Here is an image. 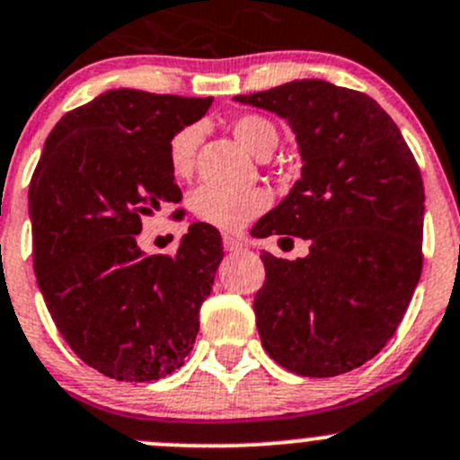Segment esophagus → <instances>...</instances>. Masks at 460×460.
I'll return each mask as SVG.
<instances>
[{"mask_svg":"<svg viewBox=\"0 0 460 460\" xmlns=\"http://www.w3.org/2000/svg\"><path fill=\"white\" fill-rule=\"evenodd\" d=\"M222 244H225V252H231V253L243 252L244 247V244L240 243L238 238H234V235H225V238H222Z\"/></svg>","mask_w":460,"mask_h":460,"instance_id":"1","label":"esophagus"}]
</instances>
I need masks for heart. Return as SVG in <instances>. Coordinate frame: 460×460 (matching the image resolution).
Wrapping results in <instances>:
<instances>
[{"label":"heart","instance_id":"b5f03b06","mask_svg":"<svg viewBox=\"0 0 460 460\" xmlns=\"http://www.w3.org/2000/svg\"><path fill=\"white\" fill-rule=\"evenodd\" d=\"M235 140L243 144L253 155L271 153L278 144V131L262 115H240L231 122ZM198 142H200V128L184 127L171 137L169 169L173 178L184 180L191 175L193 160H196ZM271 198L262 189H249V191H225L216 187H200L191 196V208L202 222L217 226L225 231H238L249 220L260 216L269 207Z\"/></svg>","mask_w":460,"mask_h":460}]
</instances>
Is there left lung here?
<instances>
[{
	"label": "left lung",
	"instance_id": "left-lung-1",
	"mask_svg": "<svg viewBox=\"0 0 460 460\" xmlns=\"http://www.w3.org/2000/svg\"><path fill=\"white\" fill-rule=\"evenodd\" d=\"M235 102L285 118L303 169L258 238L298 235L309 256L262 253L260 341L289 372L327 378L372 360L394 336L423 269L425 191L394 119L369 95L294 80Z\"/></svg>",
	"mask_w": 460,
	"mask_h": 460
}]
</instances>
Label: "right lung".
Wrapping results in <instances>:
<instances>
[{
    "mask_svg": "<svg viewBox=\"0 0 460 460\" xmlns=\"http://www.w3.org/2000/svg\"><path fill=\"white\" fill-rule=\"evenodd\" d=\"M208 106L211 97L106 91L55 124L32 173L37 285L68 347L109 378H164L196 342L220 234L193 222L175 256H146L137 234L142 216L182 200L166 151Z\"/></svg>",
    "mask_w": 460,
    "mask_h": 460,
    "instance_id": "right-lung-1",
    "label": "right lung"
}]
</instances>
